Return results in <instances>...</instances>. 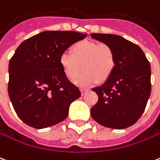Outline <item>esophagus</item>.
Instances as JSON below:
<instances>
[{
    "label": "esophagus",
    "instance_id": "esophagus-1",
    "mask_svg": "<svg viewBox=\"0 0 160 160\" xmlns=\"http://www.w3.org/2000/svg\"><path fill=\"white\" fill-rule=\"evenodd\" d=\"M89 90L88 89H83V88H81L80 89V92H81V95H85V92H87V91H88Z\"/></svg>",
    "mask_w": 160,
    "mask_h": 160
}]
</instances>
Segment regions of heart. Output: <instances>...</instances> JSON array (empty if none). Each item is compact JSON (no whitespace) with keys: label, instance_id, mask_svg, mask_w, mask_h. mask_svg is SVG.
Masks as SVG:
<instances>
[{"label":"heart","instance_id":"b5f03b06","mask_svg":"<svg viewBox=\"0 0 160 160\" xmlns=\"http://www.w3.org/2000/svg\"><path fill=\"white\" fill-rule=\"evenodd\" d=\"M59 64L69 80L77 77L81 69L83 72L75 84L80 87H87L98 80L103 82L112 75L116 67L115 51L107 43L82 40L75 42L69 48V53H62Z\"/></svg>","mask_w":160,"mask_h":160}]
</instances>
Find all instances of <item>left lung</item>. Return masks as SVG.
Listing matches in <instances>:
<instances>
[{
	"label": "left lung",
	"instance_id": "obj_1",
	"mask_svg": "<svg viewBox=\"0 0 160 160\" xmlns=\"http://www.w3.org/2000/svg\"><path fill=\"white\" fill-rule=\"evenodd\" d=\"M91 38L112 46L116 67L104 84L92 89L98 102L91 110L96 122L113 129L133 125L143 113L151 92V68L139 46L115 34L92 33Z\"/></svg>",
	"mask_w": 160,
	"mask_h": 160
}]
</instances>
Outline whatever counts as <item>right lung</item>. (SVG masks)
<instances>
[{
	"label": "right lung",
	"mask_w": 160,
	"mask_h": 160,
	"mask_svg": "<svg viewBox=\"0 0 160 160\" xmlns=\"http://www.w3.org/2000/svg\"><path fill=\"white\" fill-rule=\"evenodd\" d=\"M86 36L77 32L45 31L18 46L9 62L8 94L23 122L41 129L68 117L69 106L81 94L64 74L59 57Z\"/></svg>",
	"instance_id": "1"
}]
</instances>
